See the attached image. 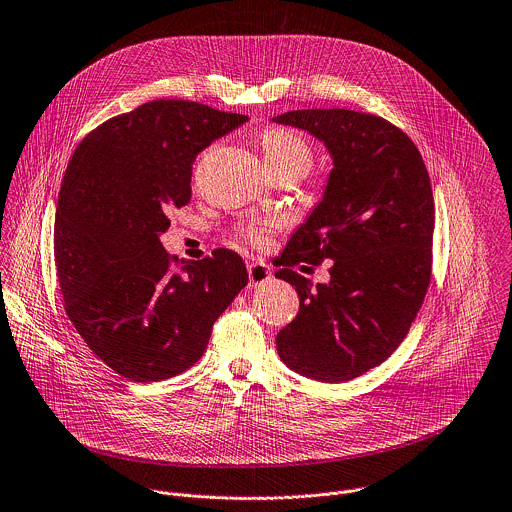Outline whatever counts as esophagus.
<instances>
[{
  "mask_svg": "<svg viewBox=\"0 0 512 512\" xmlns=\"http://www.w3.org/2000/svg\"><path fill=\"white\" fill-rule=\"evenodd\" d=\"M247 271H249V283H251V287H261V285H265V283L271 279V269H269V265L263 263V261L249 263V265H247Z\"/></svg>",
  "mask_w": 512,
  "mask_h": 512,
  "instance_id": "34e87169",
  "label": "esophagus"
}]
</instances>
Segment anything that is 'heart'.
<instances>
[{
    "label": "heart",
    "mask_w": 512,
    "mask_h": 512,
    "mask_svg": "<svg viewBox=\"0 0 512 512\" xmlns=\"http://www.w3.org/2000/svg\"><path fill=\"white\" fill-rule=\"evenodd\" d=\"M259 143H261V149H263L269 169L301 167L303 171H307L311 165L313 153H311L309 143L291 129L267 127L259 135ZM277 229H279L277 219H253V221L241 225L237 231L251 245L267 247Z\"/></svg>",
    "instance_id": "obj_1"
}]
</instances>
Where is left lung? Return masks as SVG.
I'll list each match as a JSON object with an SVG mask.
<instances>
[{
    "instance_id": "left-lung-1",
    "label": "left lung",
    "mask_w": 512,
    "mask_h": 512,
    "mask_svg": "<svg viewBox=\"0 0 512 512\" xmlns=\"http://www.w3.org/2000/svg\"><path fill=\"white\" fill-rule=\"evenodd\" d=\"M321 139L333 155L323 201L289 239L275 277L299 295L277 351L295 373L343 383L379 367L407 337L431 283L435 201L425 161L391 121L351 109L275 117ZM334 261L313 288L294 267Z\"/></svg>"
}]
</instances>
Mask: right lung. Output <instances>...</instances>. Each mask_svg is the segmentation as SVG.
I'll return each instance as SVG.
<instances>
[{"mask_svg": "<svg viewBox=\"0 0 512 512\" xmlns=\"http://www.w3.org/2000/svg\"><path fill=\"white\" fill-rule=\"evenodd\" d=\"M249 117L155 99L89 131L67 165L53 229L63 307L105 365L135 383L195 365L213 323L247 285L229 249L179 265L159 235L191 199L199 151Z\"/></svg>", "mask_w": 512, "mask_h": 512, "instance_id": "1", "label": "right lung"}]
</instances>
